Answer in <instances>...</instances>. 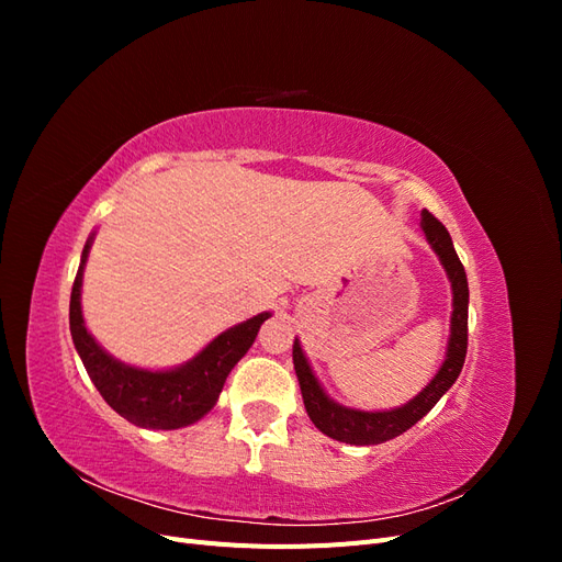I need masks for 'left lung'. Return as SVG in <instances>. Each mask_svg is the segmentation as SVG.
Here are the masks:
<instances>
[{"label": "left lung", "mask_w": 562, "mask_h": 562, "mask_svg": "<svg viewBox=\"0 0 562 562\" xmlns=\"http://www.w3.org/2000/svg\"><path fill=\"white\" fill-rule=\"evenodd\" d=\"M422 232L427 236V241L431 244L434 252L438 255V260L443 265L446 274L450 279L452 318H450V339H448L446 361L438 368L434 380L424 386L413 401H407L401 407H391V411H378V413L356 411V407H345L335 403L318 384L307 356H304L295 337L293 363L300 380L304 407H307V415L316 424V429L339 440V443L378 446V443H384V440L401 436L431 411V407L440 401V396H443L446 391L454 384L459 372H462V366L467 359V330H469L467 271H464V265L457 258L448 229L440 225L429 211H422Z\"/></svg>", "instance_id": "8db88e82"}]
</instances>
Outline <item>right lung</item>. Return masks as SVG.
Returning a JSON list of instances; mask_svg holds the SVG:
<instances>
[{
    "mask_svg": "<svg viewBox=\"0 0 562 562\" xmlns=\"http://www.w3.org/2000/svg\"><path fill=\"white\" fill-rule=\"evenodd\" d=\"M93 234L81 250V262L70 295V333L79 359L91 382L114 413L143 429L190 427L213 411L232 368L244 359L262 323L271 316L262 312L239 326L220 333L194 359L171 370H145L116 361L83 326L81 279L87 267Z\"/></svg>",
    "mask_w": 562,
    "mask_h": 562,
    "instance_id": "obj_1",
    "label": "right lung"
}]
</instances>
